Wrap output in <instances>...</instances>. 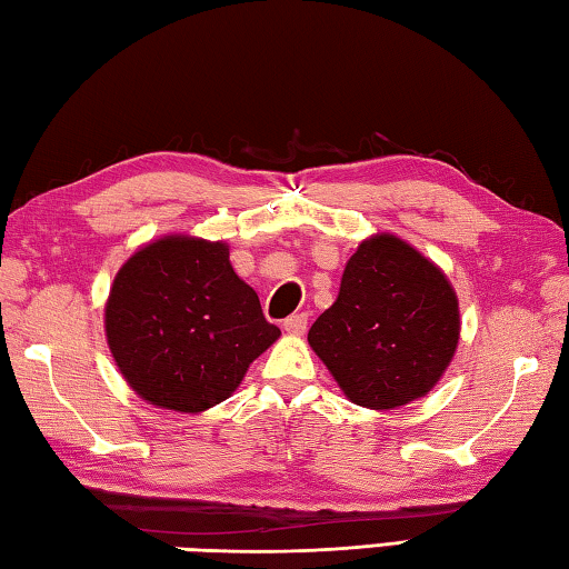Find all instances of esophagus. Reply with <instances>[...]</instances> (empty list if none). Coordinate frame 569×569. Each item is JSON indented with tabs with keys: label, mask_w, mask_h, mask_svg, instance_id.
Instances as JSON below:
<instances>
[{
	"label": "esophagus",
	"mask_w": 569,
	"mask_h": 569,
	"mask_svg": "<svg viewBox=\"0 0 569 569\" xmlns=\"http://www.w3.org/2000/svg\"><path fill=\"white\" fill-rule=\"evenodd\" d=\"M284 330L290 332V335H302V332L307 330V315L300 312V315L287 317V320H284Z\"/></svg>",
	"instance_id": "1"
}]
</instances>
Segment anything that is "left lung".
Instances as JSON below:
<instances>
[{"label": "left lung", "instance_id": "8db88e82", "mask_svg": "<svg viewBox=\"0 0 569 569\" xmlns=\"http://www.w3.org/2000/svg\"><path fill=\"white\" fill-rule=\"evenodd\" d=\"M347 400L395 410L440 382L460 342V307L440 267L375 234L345 267L340 295L307 335Z\"/></svg>", "mask_w": 569, "mask_h": 569}]
</instances>
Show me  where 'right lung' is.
<instances>
[{
  "mask_svg": "<svg viewBox=\"0 0 569 569\" xmlns=\"http://www.w3.org/2000/svg\"><path fill=\"white\" fill-rule=\"evenodd\" d=\"M104 332L119 372L142 400L197 415L237 390L279 327L264 320L224 242L167 234L119 267Z\"/></svg>",
  "mask_w": 569,
  "mask_h": 569,
  "instance_id": "right-lung-1",
  "label": "right lung"
}]
</instances>
